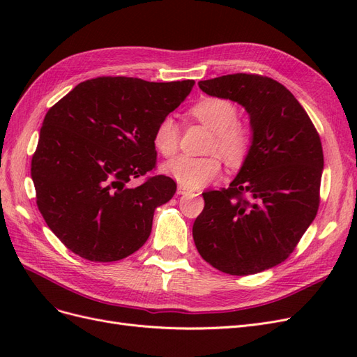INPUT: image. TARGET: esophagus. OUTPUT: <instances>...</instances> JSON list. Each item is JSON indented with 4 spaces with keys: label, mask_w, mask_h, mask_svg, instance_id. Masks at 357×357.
Here are the masks:
<instances>
[{
    "label": "esophagus",
    "mask_w": 357,
    "mask_h": 357,
    "mask_svg": "<svg viewBox=\"0 0 357 357\" xmlns=\"http://www.w3.org/2000/svg\"><path fill=\"white\" fill-rule=\"evenodd\" d=\"M186 192H188V189H185L183 186H178V188H177V193H178V195H185Z\"/></svg>",
    "instance_id": "esophagus-1"
}]
</instances>
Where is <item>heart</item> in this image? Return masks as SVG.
Wrapping results in <instances>:
<instances>
[{
    "mask_svg": "<svg viewBox=\"0 0 357 357\" xmlns=\"http://www.w3.org/2000/svg\"><path fill=\"white\" fill-rule=\"evenodd\" d=\"M190 116L214 134L210 153L220 155L229 165H240L252 146V131L238 121V110L234 102L208 96L190 109ZM180 129L171 116L162 119L153 134V146L160 155L172 156L178 149ZM164 171L183 188L197 189L220 176L222 162L218 156L190 158L178 156L164 165Z\"/></svg>",
    "mask_w": 357,
    "mask_h": 357,
    "instance_id": "obj_1",
    "label": "heart"
}]
</instances>
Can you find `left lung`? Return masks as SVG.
Returning <instances> with one entry per match:
<instances>
[{"label": "left lung", "instance_id": "1", "mask_svg": "<svg viewBox=\"0 0 357 357\" xmlns=\"http://www.w3.org/2000/svg\"><path fill=\"white\" fill-rule=\"evenodd\" d=\"M198 84L210 96L244 107L252 146L228 189L202 193L193 241L222 273H262L286 261L316 218L320 137L295 96L273 79L238 73Z\"/></svg>", "mask_w": 357, "mask_h": 357}]
</instances>
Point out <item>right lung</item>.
Returning a JSON list of instances; mask_svg holds the SVG:
<instances>
[{"mask_svg":"<svg viewBox=\"0 0 357 357\" xmlns=\"http://www.w3.org/2000/svg\"><path fill=\"white\" fill-rule=\"evenodd\" d=\"M193 84L98 77L79 83L47 112L31 177L43 219L73 253L113 262L147 241L156 207L177 185L167 176L137 188L128 183L155 168V129Z\"/></svg>","mask_w":357,"mask_h":357,"instance_id":"add662e5","label":"right lung"}]
</instances>
